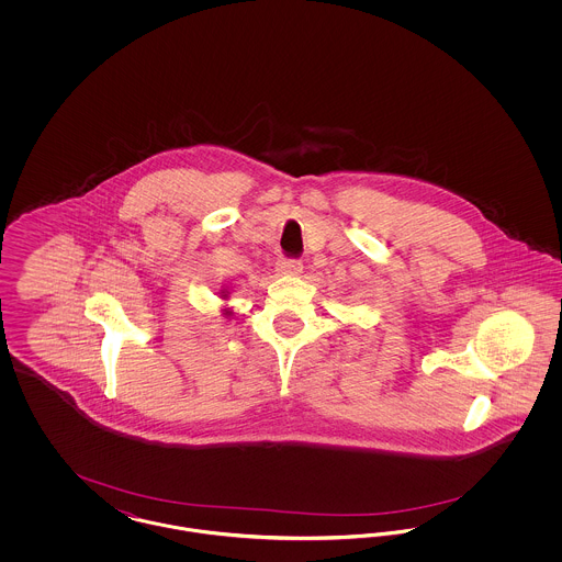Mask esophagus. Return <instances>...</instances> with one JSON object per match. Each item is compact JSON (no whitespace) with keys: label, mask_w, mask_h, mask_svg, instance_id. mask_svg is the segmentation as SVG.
<instances>
[{"label":"esophagus","mask_w":562,"mask_h":562,"mask_svg":"<svg viewBox=\"0 0 562 562\" xmlns=\"http://www.w3.org/2000/svg\"><path fill=\"white\" fill-rule=\"evenodd\" d=\"M278 271H280L282 276H299V273L303 271V263L296 261V259H282V261L278 263Z\"/></svg>","instance_id":"obj_1"}]
</instances>
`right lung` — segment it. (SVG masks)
<instances>
[{
  "label": "right lung",
  "mask_w": 562,
  "mask_h": 562,
  "mask_svg": "<svg viewBox=\"0 0 562 562\" xmlns=\"http://www.w3.org/2000/svg\"><path fill=\"white\" fill-rule=\"evenodd\" d=\"M221 299H225V301H227V299H229V291H227V289H221ZM232 314H234V312H232V310H229V307H225V310H223V316H232Z\"/></svg>",
  "instance_id": "1"
}]
</instances>
